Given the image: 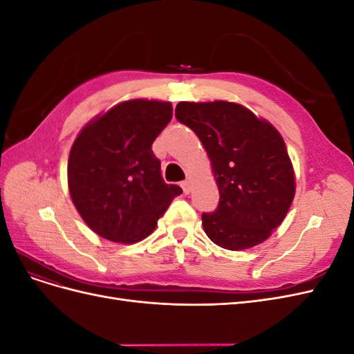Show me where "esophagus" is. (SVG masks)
Wrapping results in <instances>:
<instances>
[{"label": "esophagus", "mask_w": 354, "mask_h": 354, "mask_svg": "<svg viewBox=\"0 0 354 354\" xmlns=\"http://www.w3.org/2000/svg\"><path fill=\"white\" fill-rule=\"evenodd\" d=\"M190 183H192V181H190V178H186V180L183 181V183H181V187H183V190H185V194H189V192H190V189H192Z\"/></svg>", "instance_id": "obj_1"}]
</instances>
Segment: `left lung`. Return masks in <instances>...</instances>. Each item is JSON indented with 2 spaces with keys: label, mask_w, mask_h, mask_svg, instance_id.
Returning <instances> with one entry per match:
<instances>
[{
  "label": "left lung",
  "mask_w": 354,
  "mask_h": 354,
  "mask_svg": "<svg viewBox=\"0 0 354 354\" xmlns=\"http://www.w3.org/2000/svg\"><path fill=\"white\" fill-rule=\"evenodd\" d=\"M176 118L201 140L220 201L202 214L207 236L224 250L260 245L279 226L295 196V174L281 133L233 102H180Z\"/></svg>",
  "instance_id": "1"
}]
</instances>
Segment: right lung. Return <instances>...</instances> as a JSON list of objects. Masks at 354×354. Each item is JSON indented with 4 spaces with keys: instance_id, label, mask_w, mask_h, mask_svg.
Returning a JSON list of instances; mask_svg holds the SVG:
<instances>
[{
    "instance_id": "right-lung-1",
    "label": "right lung",
    "mask_w": 354,
    "mask_h": 354,
    "mask_svg": "<svg viewBox=\"0 0 354 354\" xmlns=\"http://www.w3.org/2000/svg\"><path fill=\"white\" fill-rule=\"evenodd\" d=\"M173 118V104L133 99L115 104L85 125L68 160V187L75 208L99 236L136 243L151 234L173 199L152 143Z\"/></svg>"
}]
</instances>
